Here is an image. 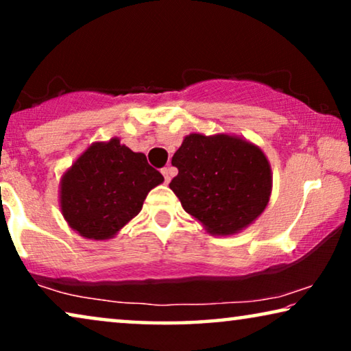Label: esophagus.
<instances>
[{
  "label": "esophagus",
  "instance_id": "1",
  "mask_svg": "<svg viewBox=\"0 0 351 351\" xmlns=\"http://www.w3.org/2000/svg\"><path fill=\"white\" fill-rule=\"evenodd\" d=\"M161 174L165 176V180H166V184H167V182H171L172 177H174L176 169H172V167H165V169H161Z\"/></svg>",
  "mask_w": 351,
  "mask_h": 351
}]
</instances>
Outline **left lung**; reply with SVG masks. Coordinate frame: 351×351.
<instances>
[{"instance_id": "8db88e82", "label": "left lung", "mask_w": 351, "mask_h": 351, "mask_svg": "<svg viewBox=\"0 0 351 351\" xmlns=\"http://www.w3.org/2000/svg\"><path fill=\"white\" fill-rule=\"evenodd\" d=\"M179 169L169 189L182 208L214 237H230L256 222L271 196V166L256 143L234 134L184 137L172 156Z\"/></svg>"}]
</instances>
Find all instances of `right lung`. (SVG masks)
<instances>
[{
	"mask_svg": "<svg viewBox=\"0 0 351 351\" xmlns=\"http://www.w3.org/2000/svg\"><path fill=\"white\" fill-rule=\"evenodd\" d=\"M165 182L160 172L112 137L94 142L66 167L59 206L69 227L83 238L104 241L121 232L142 210L152 189Z\"/></svg>",
	"mask_w": 351,
	"mask_h": 351,
	"instance_id": "obj_1",
	"label": "right lung"
}]
</instances>
